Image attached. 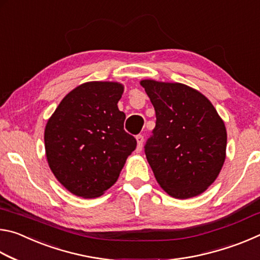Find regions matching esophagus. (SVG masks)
I'll return each instance as SVG.
<instances>
[{
    "mask_svg": "<svg viewBox=\"0 0 260 260\" xmlns=\"http://www.w3.org/2000/svg\"><path fill=\"white\" fill-rule=\"evenodd\" d=\"M136 141H138V151H141V150H142L143 142H144V138H143V135L139 134L138 136H136Z\"/></svg>",
    "mask_w": 260,
    "mask_h": 260,
    "instance_id": "34e87169",
    "label": "esophagus"
}]
</instances>
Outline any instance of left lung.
<instances>
[{"mask_svg": "<svg viewBox=\"0 0 260 260\" xmlns=\"http://www.w3.org/2000/svg\"><path fill=\"white\" fill-rule=\"evenodd\" d=\"M156 112L144 146L157 182L175 199L206 190L226 158V127L203 94L182 83L142 80Z\"/></svg>", "mask_w": 260, "mask_h": 260, "instance_id": "1", "label": "left lung"}]
</instances>
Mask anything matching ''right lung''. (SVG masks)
<instances>
[{"label": "right lung", "mask_w": 260, "mask_h": 260, "mask_svg": "<svg viewBox=\"0 0 260 260\" xmlns=\"http://www.w3.org/2000/svg\"><path fill=\"white\" fill-rule=\"evenodd\" d=\"M124 87L93 81L61 100L45 131L47 160L56 179L74 195L99 197L117 181L136 140L124 129L118 109Z\"/></svg>", "instance_id": "obj_1"}]
</instances>
